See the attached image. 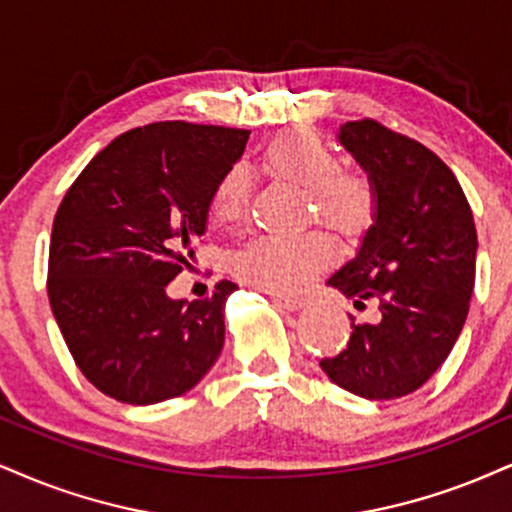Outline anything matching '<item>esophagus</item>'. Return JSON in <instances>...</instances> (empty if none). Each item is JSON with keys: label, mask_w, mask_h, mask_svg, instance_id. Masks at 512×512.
Here are the masks:
<instances>
[{"label": "esophagus", "mask_w": 512, "mask_h": 512, "mask_svg": "<svg viewBox=\"0 0 512 512\" xmlns=\"http://www.w3.org/2000/svg\"><path fill=\"white\" fill-rule=\"evenodd\" d=\"M273 301H275V306L285 308V311H299V308H304V299H294V296L273 294Z\"/></svg>", "instance_id": "esophagus-1"}]
</instances>
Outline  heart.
Segmentation results:
<instances>
[{
    "mask_svg": "<svg viewBox=\"0 0 512 512\" xmlns=\"http://www.w3.org/2000/svg\"><path fill=\"white\" fill-rule=\"evenodd\" d=\"M268 170L275 178L313 199V208L339 232H356L375 208V189L363 175L344 173L342 156L313 130L299 128L277 135L266 149ZM251 173L232 163L213 189L211 213L218 223H235L246 213ZM334 258V246L320 232L306 235H258L239 251L235 273L273 294H299Z\"/></svg>",
    "mask_w": 512,
    "mask_h": 512,
    "instance_id": "heart-1",
    "label": "heart"
}]
</instances>
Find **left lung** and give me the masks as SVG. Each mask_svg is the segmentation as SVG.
<instances>
[{"mask_svg": "<svg viewBox=\"0 0 512 512\" xmlns=\"http://www.w3.org/2000/svg\"><path fill=\"white\" fill-rule=\"evenodd\" d=\"M339 142L375 189V220L361 249L330 277L353 304L375 301V323L356 325L327 377L351 394L389 401L413 394L456 344L475 289L477 230L456 175L425 144L363 118Z\"/></svg>", "mask_w": 512, "mask_h": 512, "instance_id": "left-lung-1", "label": "left lung"}]
</instances>
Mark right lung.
I'll return each instance as SVG.
<instances>
[{
    "instance_id": "right-lung-1",
    "label": "right lung",
    "mask_w": 512,
    "mask_h": 512,
    "mask_svg": "<svg viewBox=\"0 0 512 512\" xmlns=\"http://www.w3.org/2000/svg\"><path fill=\"white\" fill-rule=\"evenodd\" d=\"M249 130L161 121L123 132L75 178L56 211L47 294L75 365L130 406L199 384L225 342V301L170 299L206 230L220 175Z\"/></svg>"
}]
</instances>
